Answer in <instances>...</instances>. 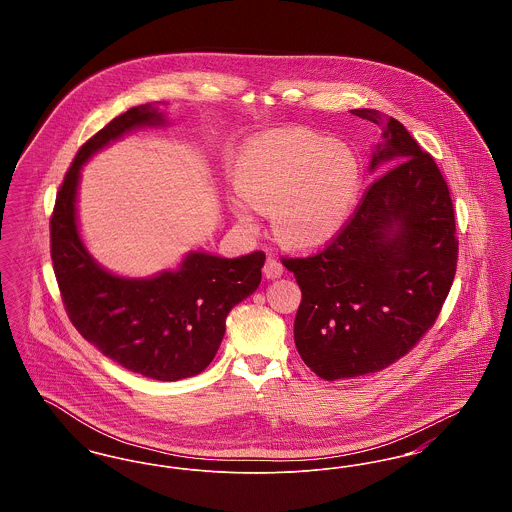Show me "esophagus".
Instances as JSON below:
<instances>
[{
  "mask_svg": "<svg viewBox=\"0 0 512 512\" xmlns=\"http://www.w3.org/2000/svg\"><path fill=\"white\" fill-rule=\"evenodd\" d=\"M263 272H265L267 278L274 280V278H280V276L284 274V265H282L278 259L268 257L267 263H265V267H263Z\"/></svg>",
  "mask_w": 512,
  "mask_h": 512,
  "instance_id": "esophagus-1",
  "label": "esophagus"
}]
</instances>
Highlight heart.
<instances>
[{"mask_svg": "<svg viewBox=\"0 0 512 512\" xmlns=\"http://www.w3.org/2000/svg\"><path fill=\"white\" fill-rule=\"evenodd\" d=\"M357 151L307 128H288L251 140L240 151L228 199L238 222L257 228L255 209L270 213L274 236L293 249L330 244L353 215L363 188Z\"/></svg>", "mask_w": 512, "mask_h": 512, "instance_id": "obj_1", "label": "heart"}]
</instances>
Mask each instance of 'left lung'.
<instances>
[{
  "label": "left lung",
  "instance_id": "obj_1",
  "mask_svg": "<svg viewBox=\"0 0 512 512\" xmlns=\"http://www.w3.org/2000/svg\"><path fill=\"white\" fill-rule=\"evenodd\" d=\"M351 113L382 128L370 171L391 169L324 251L284 259L303 293L295 347L330 382L384 370L413 349L438 318L459 251L451 195L436 161L393 117L376 109Z\"/></svg>",
  "mask_w": 512,
  "mask_h": 512
}]
</instances>
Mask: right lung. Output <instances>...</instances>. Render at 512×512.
Instances as JSON below:
<instances>
[{
    "instance_id": "right-lung-1",
    "label": "right lung",
    "mask_w": 512,
    "mask_h": 512,
    "mask_svg": "<svg viewBox=\"0 0 512 512\" xmlns=\"http://www.w3.org/2000/svg\"><path fill=\"white\" fill-rule=\"evenodd\" d=\"M167 124L157 105H138L78 149L51 217V259L65 309L86 340L126 370L176 382L211 365L228 313L261 284L265 253L226 259L192 249L178 267L147 278L122 276L94 259L78 224L82 167L130 132Z\"/></svg>"
}]
</instances>
